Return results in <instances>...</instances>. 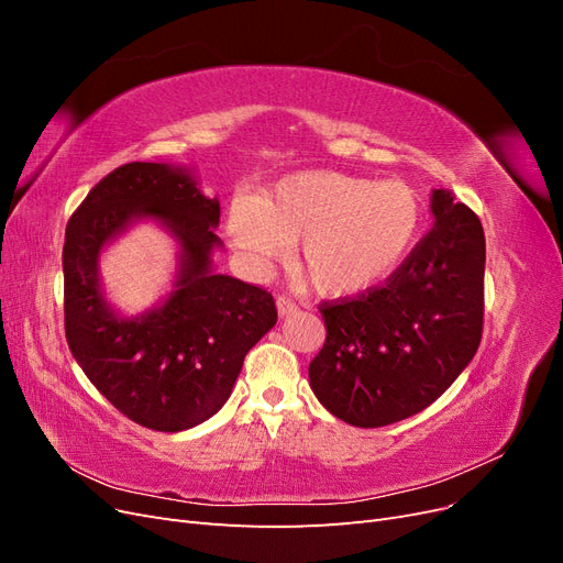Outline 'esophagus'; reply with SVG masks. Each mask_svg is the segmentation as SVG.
<instances>
[{"instance_id": "obj_1", "label": "esophagus", "mask_w": 563, "mask_h": 563, "mask_svg": "<svg viewBox=\"0 0 563 563\" xmlns=\"http://www.w3.org/2000/svg\"><path fill=\"white\" fill-rule=\"evenodd\" d=\"M277 310H279V317H286V314H294L298 310V305L288 296H279L277 298Z\"/></svg>"}]
</instances>
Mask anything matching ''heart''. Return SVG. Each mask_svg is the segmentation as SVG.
Returning a JSON list of instances; mask_svg holds the SVG:
<instances>
[{
  "mask_svg": "<svg viewBox=\"0 0 563 563\" xmlns=\"http://www.w3.org/2000/svg\"><path fill=\"white\" fill-rule=\"evenodd\" d=\"M422 207L411 185L343 172L284 178L267 197L236 201L230 240L255 267H269L298 245V267L321 296L368 291L413 249Z\"/></svg>",
  "mask_w": 563,
  "mask_h": 563,
  "instance_id": "b5f03b06",
  "label": "heart"
}]
</instances>
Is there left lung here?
Wrapping results in <instances>:
<instances>
[{"instance_id":"left-lung-1","label":"left lung","mask_w":563,"mask_h":563,"mask_svg":"<svg viewBox=\"0 0 563 563\" xmlns=\"http://www.w3.org/2000/svg\"><path fill=\"white\" fill-rule=\"evenodd\" d=\"M430 209L434 228L383 286L319 305L327 340L310 364V387L354 428L420 413L482 343L484 228L451 190H434Z\"/></svg>"}]
</instances>
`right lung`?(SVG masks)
Instances as JSON below:
<instances>
[{"label": "right lung", "mask_w": 563, "mask_h": 563, "mask_svg": "<svg viewBox=\"0 0 563 563\" xmlns=\"http://www.w3.org/2000/svg\"><path fill=\"white\" fill-rule=\"evenodd\" d=\"M139 219H157L179 242L175 291L139 318L114 313L97 277L99 251ZM218 199L187 168L131 162L79 203L65 230V338L119 413L157 432H183L230 399L246 352L277 323L265 288L216 275Z\"/></svg>", "instance_id": "obj_1"}]
</instances>
